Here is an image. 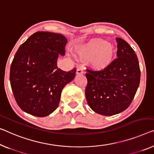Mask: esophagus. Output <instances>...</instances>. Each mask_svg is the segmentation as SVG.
Segmentation results:
<instances>
[{
  "mask_svg": "<svg viewBox=\"0 0 154 154\" xmlns=\"http://www.w3.org/2000/svg\"><path fill=\"white\" fill-rule=\"evenodd\" d=\"M84 73V70L82 68H78L76 71V74L77 75H82Z\"/></svg>",
  "mask_w": 154,
  "mask_h": 154,
  "instance_id": "1",
  "label": "esophagus"
}]
</instances>
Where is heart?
I'll return each instance as SVG.
<instances>
[{
	"instance_id": "heart-1",
	"label": "heart",
	"mask_w": 154,
	"mask_h": 154,
	"mask_svg": "<svg viewBox=\"0 0 154 154\" xmlns=\"http://www.w3.org/2000/svg\"><path fill=\"white\" fill-rule=\"evenodd\" d=\"M115 54L114 45L100 38H94L75 48V56L80 60H90L91 68L96 71L109 68L114 60Z\"/></svg>"
}]
</instances>
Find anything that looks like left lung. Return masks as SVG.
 I'll return each mask as SVG.
<instances>
[{
    "label": "left lung",
    "mask_w": 154,
    "mask_h": 154,
    "mask_svg": "<svg viewBox=\"0 0 154 154\" xmlns=\"http://www.w3.org/2000/svg\"><path fill=\"white\" fill-rule=\"evenodd\" d=\"M117 57L103 71L87 70L86 98L91 109L102 116H113L129 106L138 88L140 70L137 55L121 38Z\"/></svg>",
    "instance_id": "8db88e82"
}]
</instances>
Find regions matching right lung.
I'll return each mask as SVG.
<instances>
[{"label": "right lung", "mask_w": 154, "mask_h": 154, "mask_svg": "<svg viewBox=\"0 0 154 154\" xmlns=\"http://www.w3.org/2000/svg\"><path fill=\"white\" fill-rule=\"evenodd\" d=\"M67 38L61 34L37 32L18 48L10 68L11 87L23 111L45 117L58 107L63 88L73 80L76 69L66 72L57 65L65 55Z\"/></svg>", "instance_id": "add662e5"}]
</instances>
